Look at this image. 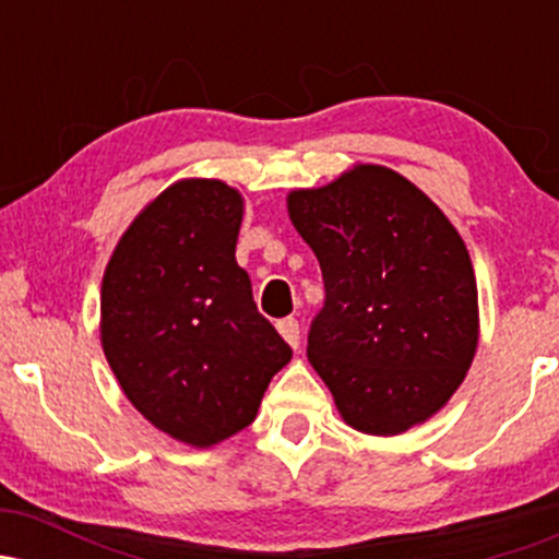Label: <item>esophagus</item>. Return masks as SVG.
<instances>
[{
	"instance_id": "esophagus-1",
	"label": "esophagus",
	"mask_w": 559,
	"mask_h": 559,
	"mask_svg": "<svg viewBox=\"0 0 559 559\" xmlns=\"http://www.w3.org/2000/svg\"><path fill=\"white\" fill-rule=\"evenodd\" d=\"M278 333L286 338L288 346H294V349H297V346H299V323H297V320H294V318L278 320Z\"/></svg>"
}]
</instances>
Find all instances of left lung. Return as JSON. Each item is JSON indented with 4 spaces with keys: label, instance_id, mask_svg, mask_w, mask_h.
<instances>
[{
    "label": "left lung",
    "instance_id": "8db88e82",
    "mask_svg": "<svg viewBox=\"0 0 559 559\" xmlns=\"http://www.w3.org/2000/svg\"><path fill=\"white\" fill-rule=\"evenodd\" d=\"M288 217L323 271L307 357L357 431L396 436L465 381L478 346L471 254L447 215L383 165L294 189Z\"/></svg>",
    "mask_w": 559,
    "mask_h": 559
}]
</instances>
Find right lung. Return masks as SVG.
Returning <instances> with one entry per match:
<instances>
[{
  "instance_id": "obj_1",
  "label": "right lung",
  "mask_w": 559,
  "mask_h": 559,
  "mask_svg": "<svg viewBox=\"0 0 559 559\" xmlns=\"http://www.w3.org/2000/svg\"><path fill=\"white\" fill-rule=\"evenodd\" d=\"M243 199L215 178L168 186L128 226L102 278V349L128 402L191 447L258 415L292 346L236 262Z\"/></svg>"
}]
</instances>
